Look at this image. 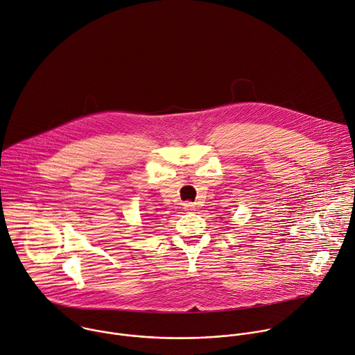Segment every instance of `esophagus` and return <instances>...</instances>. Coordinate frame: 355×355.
<instances>
[{
	"mask_svg": "<svg viewBox=\"0 0 355 355\" xmlns=\"http://www.w3.org/2000/svg\"><path fill=\"white\" fill-rule=\"evenodd\" d=\"M183 209H184V211H193V209H194V205H193L191 202H184V204H183Z\"/></svg>",
	"mask_w": 355,
	"mask_h": 355,
	"instance_id": "1",
	"label": "esophagus"
}]
</instances>
